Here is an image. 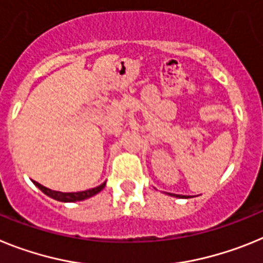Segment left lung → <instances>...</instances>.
<instances>
[{
  "label": "left lung",
  "mask_w": 263,
  "mask_h": 263,
  "mask_svg": "<svg viewBox=\"0 0 263 263\" xmlns=\"http://www.w3.org/2000/svg\"><path fill=\"white\" fill-rule=\"evenodd\" d=\"M170 196H173V197H179V198H189L186 196H181V195H173V193H170Z\"/></svg>",
  "instance_id": "8db88e82"
}]
</instances>
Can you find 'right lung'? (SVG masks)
Segmentation results:
<instances>
[{"mask_svg":"<svg viewBox=\"0 0 263 263\" xmlns=\"http://www.w3.org/2000/svg\"><path fill=\"white\" fill-rule=\"evenodd\" d=\"M33 182H34V185H35L36 188H40L45 195L54 198V200L57 201H61V202H75V201H83L86 200V198H90L92 197V196L97 195V193H99V192L106 186V182H103L102 185L97 186V188L87 189V191H82V192H68V193H66V192L51 191V189L46 188V186L41 185L40 182H36V181H33Z\"/></svg>","mask_w":263,"mask_h":263,"instance_id":"add662e5","label":"right lung"}]
</instances>
